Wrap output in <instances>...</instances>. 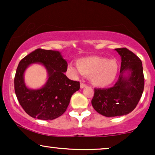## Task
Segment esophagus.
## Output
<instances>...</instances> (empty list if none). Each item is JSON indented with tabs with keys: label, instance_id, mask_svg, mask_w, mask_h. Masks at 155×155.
I'll return each instance as SVG.
<instances>
[{
	"label": "esophagus",
	"instance_id": "1",
	"mask_svg": "<svg viewBox=\"0 0 155 155\" xmlns=\"http://www.w3.org/2000/svg\"><path fill=\"white\" fill-rule=\"evenodd\" d=\"M87 87L86 84H84L83 82H81V84H80V87H81V89L84 88V87Z\"/></svg>",
	"mask_w": 155,
	"mask_h": 155
}]
</instances>
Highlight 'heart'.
I'll return each mask as SVG.
<instances>
[{
    "label": "heart",
    "mask_w": 155,
    "mask_h": 155,
    "mask_svg": "<svg viewBox=\"0 0 155 155\" xmlns=\"http://www.w3.org/2000/svg\"><path fill=\"white\" fill-rule=\"evenodd\" d=\"M76 68L73 65H69L68 69L74 74H77L79 71L81 75L89 76L92 84L100 87L113 83L119 69L116 60L98 56L81 58L76 63Z\"/></svg>",
    "instance_id": "heart-1"
}]
</instances>
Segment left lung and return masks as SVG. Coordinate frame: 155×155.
<instances>
[{
    "mask_svg": "<svg viewBox=\"0 0 155 155\" xmlns=\"http://www.w3.org/2000/svg\"><path fill=\"white\" fill-rule=\"evenodd\" d=\"M115 50L122 58L119 79L112 87L95 88L92 99L94 109L107 117L122 116L133 111L144 87L143 66L140 58L127 48H118Z\"/></svg>",
    "mask_w": 155,
    "mask_h": 155,
    "instance_id": "8db88e82",
    "label": "left lung"
}]
</instances>
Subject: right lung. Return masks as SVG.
Returning <instances> with one entry per match:
<instances>
[{
    "instance_id": "right-lung-1",
    "label": "right lung",
    "mask_w": 155,
    "mask_h": 155,
    "mask_svg": "<svg viewBox=\"0 0 155 155\" xmlns=\"http://www.w3.org/2000/svg\"><path fill=\"white\" fill-rule=\"evenodd\" d=\"M39 62L45 66L49 78L44 88L30 90L25 86L23 75L31 63ZM67 62L59 51L37 49L19 62L15 76V90L17 100L28 115L39 120H51L66 111L71 97L79 90V81L69 79L64 73Z\"/></svg>"
}]
</instances>
